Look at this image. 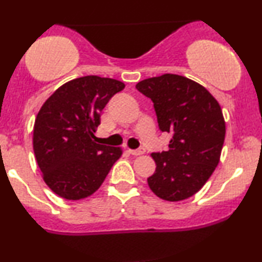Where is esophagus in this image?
I'll return each mask as SVG.
<instances>
[{
  "label": "esophagus",
  "mask_w": 262,
  "mask_h": 262,
  "mask_svg": "<svg viewBox=\"0 0 262 262\" xmlns=\"http://www.w3.org/2000/svg\"><path fill=\"white\" fill-rule=\"evenodd\" d=\"M128 151H129V154H132V155H134V156H138V155H143L144 152H145V149H144V148H140V149H137V150L129 149Z\"/></svg>",
  "instance_id": "obj_1"
}]
</instances>
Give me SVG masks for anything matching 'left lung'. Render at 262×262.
Listing matches in <instances>:
<instances>
[{
	"label": "left lung",
	"mask_w": 262,
	"mask_h": 262,
	"mask_svg": "<svg viewBox=\"0 0 262 262\" xmlns=\"http://www.w3.org/2000/svg\"><path fill=\"white\" fill-rule=\"evenodd\" d=\"M135 87L154 103L160 130L172 135L167 151L151 154L156 170L148 179L150 189L170 202L193 196L221 159L225 122L218 101L196 81L175 74Z\"/></svg>",
	"instance_id": "obj_1"
}]
</instances>
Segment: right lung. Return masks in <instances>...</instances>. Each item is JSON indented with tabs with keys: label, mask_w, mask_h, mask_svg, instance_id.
Instances as JSON below:
<instances>
[{
	"label": "right lung",
	"mask_w": 262,
	"mask_h": 262,
	"mask_svg": "<svg viewBox=\"0 0 262 262\" xmlns=\"http://www.w3.org/2000/svg\"><path fill=\"white\" fill-rule=\"evenodd\" d=\"M121 81L83 76L60 86L44 102L33 129V150L43 180L54 193L77 201L95 193L122 156L121 148L93 141L108 101Z\"/></svg>",
	"instance_id": "add662e5"
}]
</instances>
